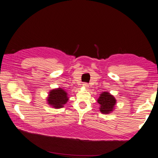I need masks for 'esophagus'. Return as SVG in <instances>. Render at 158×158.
<instances>
[{
	"label": "esophagus",
	"instance_id": "34e87169",
	"mask_svg": "<svg viewBox=\"0 0 158 158\" xmlns=\"http://www.w3.org/2000/svg\"><path fill=\"white\" fill-rule=\"evenodd\" d=\"M82 85H83V87H85V88H86V89L89 88V85H88L87 83H83V84H82Z\"/></svg>",
	"mask_w": 158,
	"mask_h": 158
}]
</instances>
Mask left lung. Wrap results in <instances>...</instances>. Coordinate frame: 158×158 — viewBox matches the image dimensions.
Here are the masks:
<instances>
[{
    "label": "left lung",
    "mask_w": 158,
    "mask_h": 158,
    "mask_svg": "<svg viewBox=\"0 0 158 158\" xmlns=\"http://www.w3.org/2000/svg\"><path fill=\"white\" fill-rule=\"evenodd\" d=\"M98 103L100 105V112L103 114H108L114 110L116 99L108 92H103L98 99Z\"/></svg>",
    "instance_id": "obj_1"
}]
</instances>
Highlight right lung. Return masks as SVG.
Wrapping results in <instances>:
<instances>
[{"instance_id":"add662e5","label":"right lung","mask_w":158,"mask_h":158,"mask_svg":"<svg viewBox=\"0 0 158 158\" xmlns=\"http://www.w3.org/2000/svg\"><path fill=\"white\" fill-rule=\"evenodd\" d=\"M68 100L67 92L62 88H58L50 91L47 103L54 108H60L67 103Z\"/></svg>"}]
</instances>
